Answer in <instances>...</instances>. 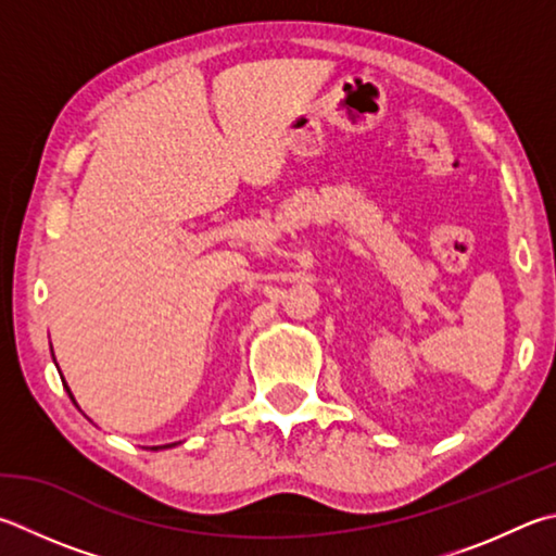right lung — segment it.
<instances>
[{
    "label": "right lung",
    "mask_w": 556,
    "mask_h": 556,
    "mask_svg": "<svg viewBox=\"0 0 556 556\" xmlns=\"http://www.w3.org/2000/svg\"><path fill=\"white\" fill-rule=\"evenodd\" d=\"M67 389V387H65ZM70 391V389H67ZM70 399H73V393H70ZM165 447H173V445H165ZM153 450H157V447H153Z\"/></svg>",
    "instance_id": "add662e5"
}]
</instances>
